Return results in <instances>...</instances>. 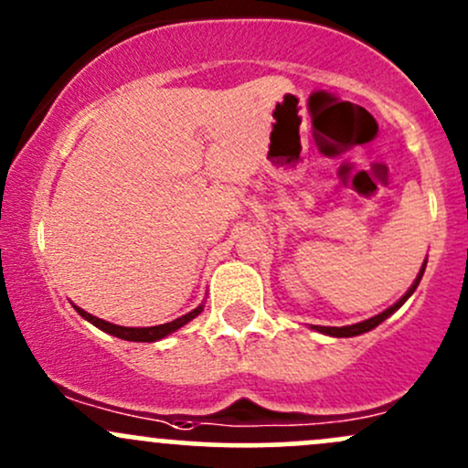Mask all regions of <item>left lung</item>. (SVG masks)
<instances>
[{"instance_id": "1", "label": "left lung", "mask_w": 468, "mask_h": 468, "mask_svg": "<svg viewBox=\"0 0 468 468\" xmlns=\"http://www.w3.org/2000/svg\"><path fill=\"white\" fill-rule=\"evenodd\" d=\"M424 270H426V259H424V263H421V268H420V274H417V279L413 281V285H410V288L406 290V294L401 296V299L397 301V303L390 305V308H386L384 313H379V314L370 316V319H366V321H359V324H353V325H341V328H335V325H310V328L316 330V333H321V335H328V336H356V335H364V333H368V330L377 328V325H379L381 321H386V319H388V316L393 314L395 310H399L401 305H404L406 301H409V296L413 294L415 290H417V285H420L421 276H424Z\"/></svg>"}]
</instances>
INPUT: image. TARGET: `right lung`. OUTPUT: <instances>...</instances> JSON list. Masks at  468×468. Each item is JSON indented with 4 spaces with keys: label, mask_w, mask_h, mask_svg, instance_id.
<instances>
[{
    "label": "right lung",
    "mask_w": 468,
    "mask_h": 468,
    "mask_svg": "<svg viewBox=\"0 0 468 468\" xmlns=\"http://www.w3.org/2000/svg\"><path fill=\"white\" fill-rule=\"evenodd\" d=\"M73 308L78 310L80 314H82V319H87L89 324H93L95 328H100V330H102V333H109V335L118 336V339H124V341H147V344H149V341L165 339V336L176 333V330L183 328L185 324H189V321L196 319V316L203 313V303H200L198 308L192 310V313L178 316V319L169 321V324L149 325V328H127V325H115V324H109V321H104V319H98V316L89 314L87 310L78 308V305H73Z\"/></svg>",
    "instance_id": "obj_1"
}]
</instances>
